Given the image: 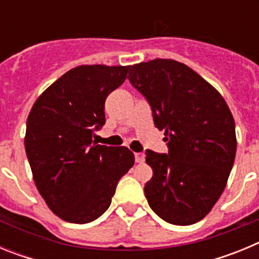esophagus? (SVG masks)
Instances as JSON below:
<instances>
[{"instance_id": "1", "label": "esophagus", "mask_w": 259, "mask_h": 259, "mask_svg": "<svg viewBox=\"0 0 259 259\" xmlns=\"http://www.w3.org/2000/svg\"><path fill=\"white\" fill-rule=\"evenodd\" d=\"M135 161H136L137 163H143V162L145 161V155H144L143 153H136V154H135Z\"/></svg>"}]
</instances>
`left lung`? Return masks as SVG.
Instances as JSON below:
<instances>
[{
  "instance_id": "8db88e82",
  "label": "left lung",
  "mask_w": 259,
  "mask_h": 259,
  "mask_svg": "<svg viewBox=\"0 0 259 259\" xmlns=\"http://www.w3.org/2000/svg\"><path fill=\"white\" fill-rule=\"evenodd\" d=\"M128 79L150 105L168 148L167 154L145 152L153 170L144 188L149 206L167 223H197L219 200L232 170V114L214 87L174 59L134 65Z\"/></svg>"
}]
</instances>
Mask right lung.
I'll return each mask as SVG.
<instances>
[{"instance_id":"obj_1","label":"right lung","mask_w":259,"mask_h":259,"mask_svg":"<svg viewBox=\"0 0 259 259\" xmlns=\"http://www.w3.org/2000/svg\"><path fill=\"white\" fill-rule=\"evenodd\" d=\"M130 66H79L36 100L27 119V158L49 209L70 223L101 217L118 182L134 166L125 146L98 145L105 124V100L124 83Z\"/></svg>"}]
</instances>
